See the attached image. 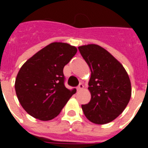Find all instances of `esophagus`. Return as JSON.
<instances>
[{"mask_svg":"<svg viewBox=\"0 0 148 148\" xmlns=\"http://www.w3.org/2000/svg\"><path fill=\"white\" fill-rule=\"evenodd\" d=\"M83 88H84L83 84L80 83V84H79V86H78L77 87V90H78V91H79V90H82V89H83Z\"/></svg>","mask_w":148,"mask_h":148,"instance_id":"1","label":"esophagus"}]
</instances>
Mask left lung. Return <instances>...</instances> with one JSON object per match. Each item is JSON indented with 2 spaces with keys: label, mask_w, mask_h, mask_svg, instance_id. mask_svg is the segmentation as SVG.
<instances>
[{
  "label": "left lung",
  "mask_w": 148,
  "mask_h": 148,
  "mask_svg": "<svg viewBox=\"0 0 148 148\" xmlns=\"http://www.w3.org/2000/svg\"><path fill=\"white\" fill-rule=\"evenodd\" d=\"M78 50L91 71L88 87L91 99L82 106V111L93 124H108L123 112L130 101V78L123 65L101 46L88 44Z\"/></svg>",
  "instance_id": "left-lung-1"
}]
</instances>
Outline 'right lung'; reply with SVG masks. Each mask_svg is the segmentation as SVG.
I'll use <instances>...</instances> for the list:
<instances>
[{"instance_id": "1", "label": "right lung", "mask_w": 148, "mask_h": 148, "mask_svg": "<svg viewBox=\"0 0 148 148\" xmlns=\"http://www.w3.org/2000/svg\"><path fill=\"white\" fill-rule=\"evenodd\" d=\"M66 42H55L27 59L18 72L16 93L27 113L40 121L56 117L76 90L64 86L63 68L77 53Z\"/></svg>"}]
</instances>
